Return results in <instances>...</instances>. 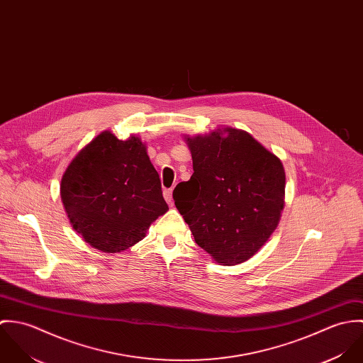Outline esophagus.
<instances>
[{"mask_svg": "<svg viewBox=\"0 0 363 363\" xmlns=\"http://www.w3.org/2000/svg\"><path fill=\"white\" fill-rule=\"evenodd\" d=\"M163 197H164V200H166V203H167L169 206H172V204H173V199H172V189H164V190H163Z\"/></svg>", "mask_w": 363, "mask_h": 363, "instance_id": "obj_1", "label": "esophagus"}]
</instances>
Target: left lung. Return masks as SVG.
Wrapping results in <instances>:
<instances>
[{"label":"left lung","instance_id":"left-lung-1","mask_svg":"<svg viewBox=\"0 0 363 363\" xmlns=\"http://www.w3.org/2000/svg\"><path fill=\"white\" fill-rule=\"evenodd\" d=\"M194 173L173 190L196 243L222 265L255 256L278 226L285 199L279 157L232 127L186 137Z\"/></svg>","mask_w":363,"mask_h":363}]
</instances>
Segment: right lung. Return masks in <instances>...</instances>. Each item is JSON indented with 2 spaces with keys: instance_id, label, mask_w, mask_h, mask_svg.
Listing matches in <instances>:
<instances>
[{
  "instance_id": "add662e5",
  "label": "right lung",
  "mask_w": 363,
  "mask_h": 363,
  "mask_svg": "<svg viewBox=\"0 0 363 363\" xmlns=\"http://www.w3.org/2000/svg\"><path fill=\"white\" fill-rule=\"evenodd\" d=\"M60 191L72 228L104 253L134 246L169 209L145 144L134 135L121 141L110 131L72 159Z\"/></svg>"
}]
</instances>
